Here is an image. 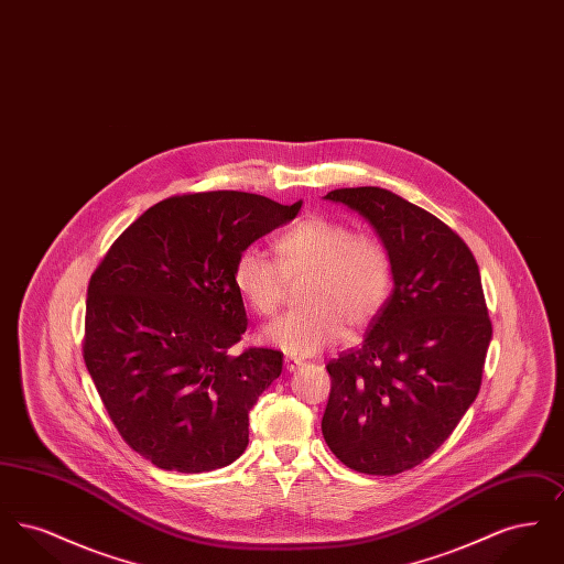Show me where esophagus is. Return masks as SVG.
<instances>
[{
    "instance_id": "obj_1",
    "label": "esophagus",
    "mask_w": 564,
    "mask_h": 564,
    "mask_svg": "<svg viewBox=\"0 0 564 564\" xmlns=\"http://www.w3.org/2000/svg\"><path fill=\"white\" fill-rule=\"evenodd\" d=\"M285 370L288 372H294V370H297L300 366H304V361L302 359H297V357H294V355H285Z\"/></svg>"
}]
</instances>
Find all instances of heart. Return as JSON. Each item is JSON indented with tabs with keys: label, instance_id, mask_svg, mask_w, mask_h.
I'll return each mask as SVG.
<instances>
[{
	"label": "heart",
	"instance_id": "heart-1",
	"mask_svg": "<svg viewBox=\"0 0 564 564\" xmlns=\"http://www.w3.org/2000/svg\"><path fill=\"white\" fill-rule=\"evenodd\" d=\"M276 262L256 247L242 249L232 283L258 313L279 308L285 279L306 274L300 292L304 308L288 313L260 332V340L294 357H308L334 345L345 323L359 329L389 294V258L380 242L336 219L313 215L285 230L276 241Z\"/></svg>",
	"mask_w": 564,
	"mask_h": 564
}]
</instances>
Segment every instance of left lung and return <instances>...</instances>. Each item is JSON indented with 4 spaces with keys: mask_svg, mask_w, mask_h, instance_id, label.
I'll return each instance as SVG.
<instances>
[{
    "mask_svg": "<svg viewBox=\"0 0 564 564\" xmlns=\"http://www.w3.org/2000/svg\"><path fill=\"white\" fill-rule=\"evenodd\" d=\"M323 198L372 226L393 279L364 345L325 366L323 437L350 469L395 476L430 458L480 391L492 338L480 270L444 221L389 189Z\"/></svg>",
    "mask_w": 564,
    "mask_h": 564,
    "instance_id": "obj_1",
    "label": "left lung"
}]
</instances>
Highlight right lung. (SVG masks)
<instances>
[{
  "mask_svg": "<svg viewBox=\"0 0 564 564\" xmlns=\"http://www.w3.org/2000/svg\"><path fill=\"white\" fill-rule=\"evenodd\" d=\"M300 207L235 189L173 196L134 219L90 276L88 375L124 442L156 467L200 474L245 453L249 410L283 352H228L247 329L232 269Z\"/></svg>",
  "mask_w": 564,
  "mask_h": 564,
  "instance_id": "obj_1",
  "label": "right lung"
}]
</instances>
